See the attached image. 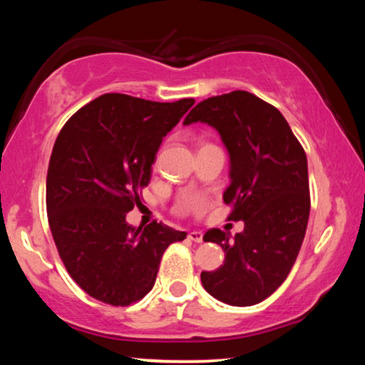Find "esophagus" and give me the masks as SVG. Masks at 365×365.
I'll return each instance as SVG.
<instances>
[{
    "mask_svg": "<svg viewBox=\"0 0 365 365\" xmlns=\"http://www.w3.org/2000/svg\"><path fill=\"white\" fill-rule=\"evenodd\" d=\"M188 238L193 240L195 243H202V232H200V230L190 232V233H188Z\"/></svg>",
    "mask_w": 365,
    "mask_h": 365,
    "instance_id": "1",
    "label": "esophagus"
}]
</instances>
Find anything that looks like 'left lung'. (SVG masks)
<instances>
[{"label":"left lung","mask_w":365,"mask_h":365,"mask_svg":"<svg viewBox=\"0 0 365 365\" xmlns=\"http://www.w3.org/2000/svg\"><path fill=\"white\" fill-rule=\"evenodd\" d=\"M193 122L220 133L230 154L228 220L245 222L233 238L219 228L206 232L202 240L220 245L225 261L201 272L202 287L225 304H257L285 282L304 240L311 211L306 153L280 110L245 90L197 103L183 123Z\"/></svg>","instance_id":"8db88e82"}]
</instances>
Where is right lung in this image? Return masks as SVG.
<instances>
[{"instance_id":"add662e5","label":"right lung","mask_w":365,"mask_h":365,"mask_svg":"<svg viewBox=\"0 0 365 365\" xmlns=\"http://www.w3.org/2000/svg\"><path fill=\"white\" fill-rule=\"evenodd\" d=\"M193 98L158 103L106 93L61 128L49 158L46 211L61 261L86 294L128 306L151 292L160 257L187 233L151 222H125L163 138L193 106Z\"/></svg>"}]
</instances>
